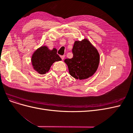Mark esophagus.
<instances>
[{
  "instance_id": "34e87169",
  "label": "esophagus",
  "mask_w": 133,
  "mask_h": 133,
  "mask_svg": "<svg viewBox=\"0 0 133 133\" xmlns=\"http://www.w3.org/2000/svg\"><path fill=\"white\" fill-rule=\"evenodd\" d=\"M60 57H61V58H62V60H64V58H65V56H64V55H62V56H60Z\"/></svg>"
}]
</instances>
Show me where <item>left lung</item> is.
I'll list each match as a JSON object with an SVG mask.
<instances>
[{
    "instance_id": "8db88e82",
    "label": "left lung",
    "mask_w": 133,
    "mask_h": 133,
    "mask_svg": "<svg viewBox=\"0 0 133 133\" xmlns=\"http://www.w3.org/2000/svg\"><path fill=\"white\" fill-rule=\"evenodd\" d=\"M72 52L73 57L64 60L70 75L79 80L86 79L93 75L100 62L99 54L96 48L85 38L75 42Z\"/></svg>"
}]
</instances>
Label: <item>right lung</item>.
Here are the masks:
<instances>
[{
	"label": "right lung",
	"mask_w": 133,
	"mask_h": 133,
	"mask_svg": "<svg viewBox=\"0 0 133 133\" xmlns=\"http://www.w3.org/2000/svg\"><path fill=\"white\" fill-rule=\"evenodd\" d=\"M61 60L56 48L50 50L46 46L43 45L34 52L31 58L33 69L40 74H46L54 62Z\"/></svg>",
	"instance_id": "obj_1"
}]
</instances>
